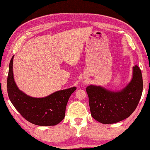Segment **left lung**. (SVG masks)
Segmentation results:
<instances>
[{
	"instance_id": "8db88e82",
	"label": "left lung",
	"mask_w": 150,
	"mask_h": 150,
	"mask_svg": "<svg viewBox=\"0 0 150 150\" xmlns=\"http://www.w3.org/2000/svg\"><path fill=\"white\" fill-rule=\"evenodd\" d=\"M143 91L142 71L133 68V78L125 88L111 92L101 87L90 85L86 88L92 117L103 124H113L128 118L140 100Z\"/></svg>"
}]
</instances>
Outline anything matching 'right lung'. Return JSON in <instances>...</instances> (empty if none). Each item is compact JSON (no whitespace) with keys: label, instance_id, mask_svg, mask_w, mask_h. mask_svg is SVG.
<instances>
[{"label":"right lung","instance_id":"right-lung-1","mask_svg":"<svg viewBox=\"0 0 150 150\" xmlns=\"http://www.w3.org/2000/svg\"><path fill=\"white\" fill-rule=\"evenodd\" d=\"M13 57L10 62L7 91L15 108L26 120L38 126H55L65 117L68 100L76 87L57 91L44 98H33L18 88L12 71Z\"/></svg>","mask_w":150,"mask_h":150}]
</instances>
